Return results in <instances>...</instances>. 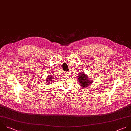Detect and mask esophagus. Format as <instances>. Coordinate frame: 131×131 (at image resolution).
<instances>
[{
    "label": "esophagus",
    "instance_id": "34e87169",
    "mask_svg": "<svg viewBox=\"0 0 131 131\" xmlns=\"http://www.w3.org/2000/svg\"><path fill=\"white\" fill-rule=\"evenodd\" d=\"M65 73V75H68L69 74V71H67V72H64Z\"/></svg>",
    "mask_w": 131,
    "mask_h": 131
}]
</instances>
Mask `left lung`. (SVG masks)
I'll use <instances>...</instances> for the list:
<instances>
[{"mask_svg":"<svg viewBox=\"0 0 131 131\" xmlns=\"http://www.w3.org/2000/svg\"><path fill=\"white\" fill-rule=\"evenodd\" d=\"M77 78L78 79V81L81 86L83 88H85V87H88L92 83V82L88 79V75H85L84 73H81Z\"/></svg>","mask_w":131,"mask_h":131,"instance_id":"left-lung-1","label":"left lung"}]
</instances>
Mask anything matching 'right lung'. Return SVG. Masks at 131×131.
Instances as JSON below:
<instances>
[{"instance_id": "add662e5", "label": "right lung", "mask_w": 131, "mask_h": 131, "mask_svg": "<svg viewBox=\"0 0 131 131\" xmlns=\"http://www.w3.org/2000/svg\"><path fill=\"white\" fill-rule=\"evenodd\" d=\"M52 75H53V74H52ZM52 79H53V77H52V75H51V76L47 78V81L48 83H50V81H52Z\"/></svg>"}]
</instances>
